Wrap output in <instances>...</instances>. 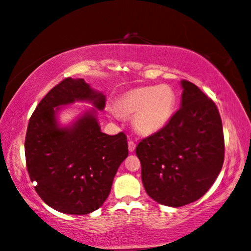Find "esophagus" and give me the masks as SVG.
<instances>
[{
    "label": "esophagus",
    "instance_id": "obj_1",
    "mask_svg": "<svg viewBox=\"0 0 251 251\" xmlns=\"http://www.w3.org/2000/svg\"><path fill=\"white\" fill-rule=\"evenodd\" d=\"M135 148H136V143L134 142V141L129 140V141H128V150H129V152H134V150H135Z\"/></svg>",
    "mask_w": 251,
    "mask_h": 251
}]
</instances>
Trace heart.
<instances>
[{
  "label": "heart",
  "instance_id": "heart-1",
  "mask_svg": "<svg viewBox=\"0 0 251 251\" xmlns=\"http://www.w3.org/2000/svg\"><path fill=\"white\" fill-rule=\"evenodd\" d=\"M119 115L133 116L136 132L154 135L172 121L176 107V94L168 85L143 86L129 90L116 101Z\"/></svg>",
  "mask_w": 251,
  "mask_h": 251
}]
</instances>
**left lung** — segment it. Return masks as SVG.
<instances>
[{"instance_id":"left-lung-1","label":"left lung","mask_w":251,"mask_h":251,"mask_svg":"<svg viewBox=\"0 0 251 251\" xmlns=\"http://www.w3.org/2000/svg\"><path fill=\"white\" fill-rule=\"evenodd\" d=\"M181 107L159 133L141 141L136 156L148 196L181 207L200 199L224 161V136L216 104L199 87L181 80Z\"/></svg>"}]
</instances>
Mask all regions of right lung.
<instances>
[{"label": "right lung", "mask_w": 251, "mask_h": 251, "mask_svg": "<svg viewBox=\"0 0 251 251\" xmlns=\"http://www.w3.org/2000/svg\"><path fill=\"white\" fill-rule=\"evenodd\" d=\"M89 101L69 126L58 122L65 105ZM105 95L83 78H66L35 109L25 140L27 171L35 190L48 206L63 214L85 215L100 208L110 193L119 166L128 156L124 133L101 132L98 111Z\"/></svg>", "instance_id": "add662e5"}]
</instances>
